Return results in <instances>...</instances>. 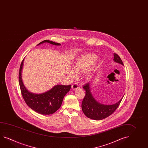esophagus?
Returning a JSON list of instances; mask_svg holds the SVG:
<instances>
[{
    "instance_id": "esophagus-1",
    "label": "esophagus",
    "mask_w": 148,
    "mask_h": 148,
    "mask_svg": "<svg viewBox=\"0 0 148 148\" xmlns=\"http://www.w3.org/2000/svg\"><path fill=\"white\" fill-rule=\"evenodd\" d=\"M79 86V84H77V83H74V84H73L72 86V89H74V90L78 88Z\"/></svg>"
}]
</instances>
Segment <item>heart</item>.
Listing matches in <instances>:
<instances>
[{
  "mask_svg": "<svg viewBox=\"0 0 148 148\" xmlns=\"http://www.w3.org/2000/svg\"><path fill=\"white\" fill-rule=\"evenodd\" d=\"M97 56L91 53H88L79 57L74 64L73 68L70 67L69 69V74L73 78H75L77 76V73L84 72L93 65L97 60ZM90 69L86 73V75H89L91 72Z\"/></svg>",
  "mask_w": 148,
  "mask_h": 148,
  "instance_id": "obj_1",
  "label": "heart"
}]
</instances>
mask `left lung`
Wrapping results in <instances>:
<instances>
[{"label": "left lung", "mask_w": 148, "mask_h": 148, "mask_svg": "<svg viewBox=\"0 0 148 148\" xmlns=\"http://www.w3.org/2000/svg\"><path fill=\"white\" fill-rule=\"evenodd\" d=\"M114 60L124 65L122 59L117 53H114ZM83 87L86 90V95L82 101V111L86 117L94 120H101L112 115L118 108L123 99L114 105H102L97 102L93 97L90 92L89 83Z\"/></svg>", "instance_id": "1"}]
</instances>
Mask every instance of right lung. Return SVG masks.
<instances>
[{"label": "right lung", "mask_w": 148, "mask_h": 148, "mask_svg": "<svg viewBox=\"0 0 148 148\" xmlns=\"http://www.w3.org/2000/svg\"><path fill=\"white\" fill-rule=\"evenodd\" d=\"M44 42L49 43L53 45H60V43L48 40L42 41L38 45ZM23 62L24 59L20 66L18 80L21 94L26 105L34 111L41 115H50L54 113L60 107L63 98L70 90L71 86L57 85L49 91L39 95L29 92L25 88L22 80L21 73Z\"/></svg>", "instance_id": "1"}]
</instances>
